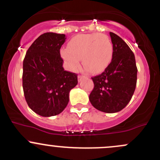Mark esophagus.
<instances>
[{
    "mask_svg": "<svg viewBox=\"0 0 160 160\" xmlns=\"http://www.w3.org/2000/svg\"><path fill=\"white\" fill-rule=\"evenodd\" d=\"M83 78H84V77L82 76V75H79V76H78V80H81Z\"/></svg>",
    "mask_w": 160,
    "mask_h": 160,
    "instance_id": "34e87169",
    "label": "esophagus"
}]
</instances>
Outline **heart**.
<instances>
[{"label":"heart","instance_id":"obj_1","mask_svg":"<svg viewBox=\"0 0 160 160\" xmlns=\"http://www.w3.org/2000/svg\"><path fill=\"white\" fill-rule=\"evenodd\" d=\"M61 57L71 71H77L82 64L92 74L102 72L111 64L113 46L106 34H83L71 38L68 47L60 50Z\"/></svg>","mask_w":160,"mask_h":160}]
</instances>
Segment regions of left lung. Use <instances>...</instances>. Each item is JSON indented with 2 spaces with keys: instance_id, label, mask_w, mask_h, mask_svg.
Here are the masks:
<instances>
[{
  "instance_id": "left-lung-1",
  "label": "left lung",
  "mask_w": 160,
  "mask_h": 160,
  "mask_svg": "<svg viewBox=\"0 0 160 160\" xmlns=\"http://www.w3.org/2000/svg\"><path fill=\"white\" fill-rule=\"evenodd\" d=\"M113 56L102 74L92 78L94 88L89 101L95 108L104 113L120 111L127 105L135 92L138 69L135 55L122 38L110 32Z\"/></svg>"
}]
</instances>
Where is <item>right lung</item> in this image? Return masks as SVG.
Returning a JSON list of instances; mask_svg holds the SVG:
<instances>
[{
  "instance_id": "1",
  "label": "right lung",
  "mask_w": 160,
  "mask_h": 160,
  "mask_svg": "<svg viewBox=\"0 0 160 160\" xmlns=\"http://www.w3.org/2000/svg\"><path fill=\"white\" fill-rule=\"evenodd\" d=\"M65 34L47 32L34 40L23 61L22 87L28 105L38 115L52 117L64 111L78 74L65 71L60 49Z\"/></svg>"
}]
</instances>
